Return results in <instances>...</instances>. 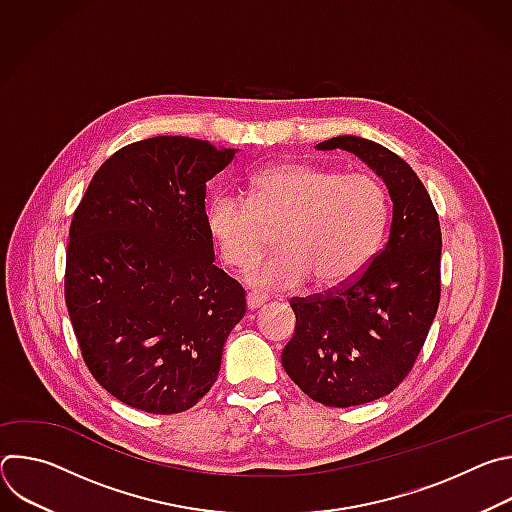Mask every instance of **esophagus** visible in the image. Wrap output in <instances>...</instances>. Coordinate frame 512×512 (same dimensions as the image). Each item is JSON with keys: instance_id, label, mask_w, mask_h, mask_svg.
Instances as JSON below:
<instances>
[{"instance_id": "esophagus-1", "label": "esophagus", "mask_w": 512, "mask_h": 512, "mask_svg": "<svg viewBox=\"0 0 512 512\" xmlns=\"http://www.w3.org/2000/svg\"><path fill=\"white\" fill-rule=\"evenodd\" d=\"M265 302H267V298L261 296V294H247V308H249V310L261 308Z\"/></svg>"}]
</instances>
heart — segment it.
I'll list each match as a JSON object with an SVG mask.
<instances>
[{"mask_svg": "<svg viewBox=\"0 0 512 512\" xmlns=\"http://www.w3.org/2000/svg\"><path fill=\"white\" fill-rule=\"evenodd\" d=\"M385 225L387 194L375 178L298 162L257 172L249 200L221 194L206 210L218 255L233 267L255 261L277 231L279 253L245 271L259 289H294L310 275L322 287L352 279L377 251Z\"/></svg>", "mask_w": 512, "mask_h": 512, "instance_id": "b5f03b06", "label": "heart"}]
</instances>
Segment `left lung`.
<instances>
[{
  "label": "left lung",
  "instance_id": "1",
  "mask_svg": "<svg viewBox=\"0 0 512 512\" xmlns=\"http://www.w3.org/2000/svg\"><path fill=\"white\" fill-rule=\"evenodd\" d=\"M316 150L360 158L393 202L389 241L367 269L330 294L291 300L285 373L314 401L352 407L389 395L409 375L440 306L442 231L417 174L381 143L338 135Z\"/></svg>",
  "mask_w": 512,
  "mask_h": 512
}]
</instances>
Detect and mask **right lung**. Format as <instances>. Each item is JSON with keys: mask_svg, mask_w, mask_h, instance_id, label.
I'll return each mask as SVG.
<instances>
[{"mask_svg": "<svg viewBox=\"0 0 512 512\" xmlns=\"http://www.w3.org/2000/svg\"><path fill=\"white\" fill-rule=\"evenodd\" d=\"M237 150L158 135L115 152L68 233L64 298L83 358L115 399L145 413L194 407L245 316V289L214 265L206 182Z\"/></svg>", "mask_w": 512, "mask_h": 512, "instance_id": "1", "label": "right lung"}]
</instances>
